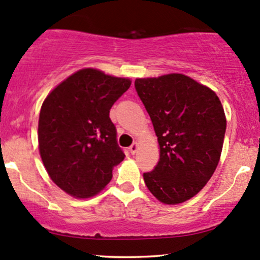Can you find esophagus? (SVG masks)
<instances>
[{
	"label": "esophagus",
	"instance_id": "obj_1",
	"mask_svg": "<svg viewBox=\"0 0 260 260\" xmlns=\"http://www.w3.org/2000/svg\"><path fill=\"white\" fill-rule=\"evenodd\" d=\"M137 150H138V143H133V144L129 147V152L132 153V154H136Z\"/></svg>",
	"mask_w": 260,
	"mask_h": 260
}]
</instances>
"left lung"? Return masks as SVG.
I'll return each mask as SVG.
<instances>
[{"label": "left lung", "instance_id": "1", "mask_svg": "<svg viewBox=\"0 0 260 260\" xmlns=\"http://www.w3.org/2000/svg\"><path fill=\"white\" fill-rule=\"evenodd\" d=\"M135 86L159 144V161L143 174L145 185L161 204H182L217 168L227 124L223 106L215 91L184 74L136 79Z\"/></svg>", "mask_w": 260, "mask_h": 260}]
</instances>
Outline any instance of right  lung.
Instances as JSON below:
<instances>
[{
    "label": "right lung",
    "mask_w": 260,
    "mask_h": 260,
    "mask_svg": "<svg viewBox=\"0 0 260 260\" xmlns=\"http://www.w3.org/2000/svg\"><path fill=\"white\" fill-rule=\"evenodd\" d=\"M131 84L128 78L85 68L56 85L43 101L39 154L51 181L68 195H98L124 159L110 110Z\"/></svg>",
    "instance_id": "right-lung-1"
}]
</instances>
